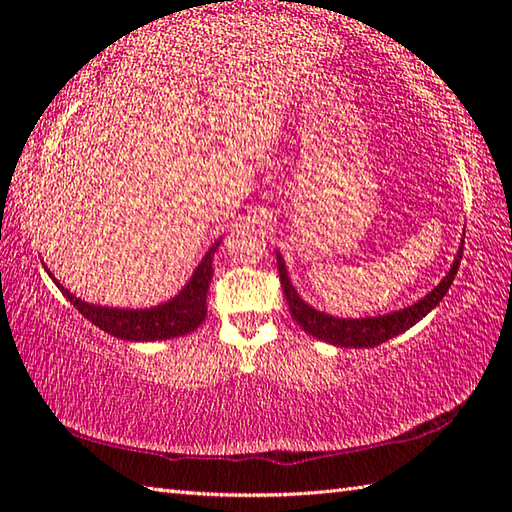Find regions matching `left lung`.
Wrapping results in <instances>:
<instances>
[{"mask_svg": "<svg viewBox=\"0 0 512 512\" xmlns=\"http://www.w3.org/2000/svg\"><path fill=\"white\" fill-rule=\"evenodd\" d=\"M460 259H462V246L449 270V275L444 277L427 297L420 299L418 303H413V306L405 310L385 314V317H372V319H336V317H330V314L314 310L306 301L299 299L297 290L292 288L286 273V264L279 253H277V268H279V281H281V288H284L292 319H295L308 334L317 336V339L325 343L341 345V347H376L380 343L394 339L396 334L409 330L411 325H416L422 317H427V314L438 306L442 297L449 292L455 275H458Z\"/></svg>", "mask_w": 512, "mask_h": 512, "instance_id": "obj_1", "label": "left lung"}]
</instances>
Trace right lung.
I'll return each instance as SVG.
<instances>
[{"label":"right lung","instance_id":"obj_1","mask_svg":"<svg viewBox=\"0 0 512 512\" xmlns=\"http://www.w3.org/2000/svg\"><path fill=\"white\" fill-rule=\"evenodd\" d=\"M222 239L209 248V253L204 255L200 266L195 268L189 284L182 288L178 297L162 303L158 308L149 310H118V308H101L92 306L70 295L57 279H54L63 292V297L68 299L72 306L79 310L85 319L92 321L96 328L103 332L116 336L123 341H162V339H176V336H184L193 330H198V325L206 317V292H209V284L213 277V255Z\"/></svg>","mask_w":512,"mask_h":512}]
</instances>
